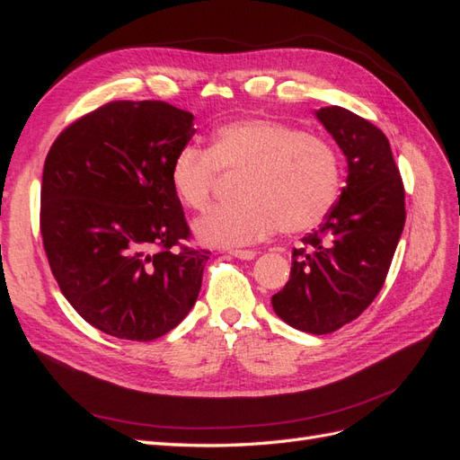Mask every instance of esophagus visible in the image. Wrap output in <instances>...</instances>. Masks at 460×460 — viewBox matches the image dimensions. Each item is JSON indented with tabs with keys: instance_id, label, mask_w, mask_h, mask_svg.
<instances>
[{
	"instance_id": "34e87169",
	"label": "esophagus",
	"mask_w": 460,
	"mask_h": 460,
	"mask_svg": "<svg viewBox=\"0 0 460 460\" xmlns=\"http://www.w3.org/2000/svg\"><path fill=\"white\" fill-rule=\"evenodd\" d=\"M228 253L235 259H242V261H252L257 257V252H252V249H230Z\"/></svg>"
}]
</instances>
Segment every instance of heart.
<instances>
[{
  "mask_svg": "<svg viewBox=\"0 0 460 460\" xmlns=\"http://www.w3.org/2000/svg\"><path fill=\"white\" fill-rule=\"evenodd\" d=\"M218 171L243 172L240 203L215 208L196 222L207 245L238 247L274 234L309 230L336 203L341 188L338 153L323 137L284 122L245 117L222 124L207 149L184 146L169 166L174 198L199 211L213 196Z\"/></svg>",
  "mask_w": 460,
  "mask_h": 460,
  "instance_id": "b5f03b06",
  "label": "heart"
}]
</instances>
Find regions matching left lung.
I'll return each mask as SVG.
<instances>
[{
  "mask_svg": "<svg viewBox=\"0 0 460 460\" xmlns=\"http://www.w3.org/2000/svg\"><path fill=\"white\" fill-rule=\"evenodd\" d=\"M314 117L343 151L345 188L318 232L294 249L272 309L291 328L320 336L351 323L378 296L405 226V190L380 128L338 105Z\"/></svg>",
  "mask_w": 460,
  "mask_h": 460,
  "instance_id": "obj_1",
  "label": "left lung"
}]
</instances>
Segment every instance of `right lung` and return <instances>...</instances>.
<instances>
[{
	"instance_id": "obj_1",
	"label": "right lung",
	"mask_w": 460,
	"mask_h": 460,
	"mask_svg": "<svg viewBox=\"0 0 460 460\" xmlns=\"http://www.w3.org/2000/svg\"><path fill=\"white\" fill-rule=\"evenodd\" d=\"M193 115L164 102H113L53 142L40 228L63 296L109 336L151 341L176 328L201 289L208 252L188 240L169 166Z\"/></svg>"
}]
</instances>
